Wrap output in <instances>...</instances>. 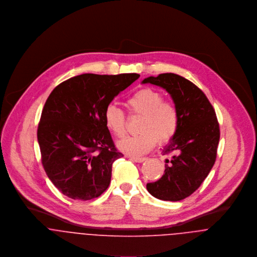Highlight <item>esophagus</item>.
<instances>
[{
    "label": "esophagus",
    "instance_id": "1",
    "mask_svg": "<svg viewBox=\"0 0 257 257\" xmlns=\"http://www.w3.org/2000/svg\"><path fill=\"white\" fill-rule=\"evenodd\" d=\"M131 159L137 163H142L147 160V157H131Z\"/></svg>",
    "mask_w": 257,
    "mask_h": 257
}]
</instances>
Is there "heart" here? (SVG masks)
Here are the masks:
<instances>
[{
  "label": "heart",
  "mask_w": 257,
  "mask_h": 257,
  "mask_svg": "<svg viewBox=\"0 0 257 257\" xmlns=\"http://www.w3.org/2000/svg\"><path fill=\"white\" fill-rule=\"evenodd\" d=\"M131 111L143 115L141 134L126 137L117 142V148L132 156H141L150 151L158 141L169 142L179 126V113L176 107L165 102L163 95L152 88H144L127 100ZM105 123L110 132L120 138L125 134V114L119 108L109 105L104 113Z\"/></svg>",
  "instance_id": "b5f03b06"
}]
</instances>
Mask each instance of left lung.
Listing matches in <instances>:
<instances>
[{
  "label": "left lung",
  "mask_w": 257,
  "mask_h": 257,
  "mask_svg": "<svg viewBox=\"0 0 257 257\" xmlns=\"http://www.w3.org/2000/svg\"><path fill=\"white\" fill-rule=\"evenodd\" d=\"M143 84L166 90L179 113L175 136L164 147L166 159L163 176L147 184V191L163 201H180L193 194L213 168L220 141V126L206 95L191 81L174 73L147 77Z\"/></svg>",
  "instance_id": "8db88e82"
}]
</instances>
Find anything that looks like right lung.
<instances>
[{"label":"right lung","instance_id":"1","mask_svg":"<svg viewBox=\"0 0 257 257\" xmlns=\"http://www.w3.org/2000/svg\"><path fill=\"white\" fill-rule=\"evenodd\" d=\"M140 75L82 74L47 98L37 128L43 168L65 196L87 201L109 187L111 165L122 157L105 123L106 108Z\"/></svg>","mask_w":257,"mask_h":257}]
</instances>
